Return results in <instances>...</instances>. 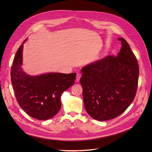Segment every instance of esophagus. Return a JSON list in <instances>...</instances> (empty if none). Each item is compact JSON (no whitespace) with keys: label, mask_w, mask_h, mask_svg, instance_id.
I'll return each mask as SVG.
<instances>
[{"label":"esophagus","mask_w":152,"mask_h":152,"mask_svg":"<svg viewBox=\"0 0 152 152\" xmlns=\"http://www.w3.org/2000/svg\"><path fill=\"white\" fill-rule=\"evenodd\" d=\"M80 77H81L80 73H77V78H76V81H77V82H79Z\"/></svg>","instance_id":"esophagus-1"}]
</instances>
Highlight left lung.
Instances as JSON below:
<instances>
[{
	"mask_svg": "<svg viewBox=\"0 0 152 152\" xmlns=\"http://www.w3.org/2000/svg\"><path fill=\"white\" fill-rule=\"evenodd\" d=\"M118 39L122 47L116 57L108 55L81 69L85 108L99 121L121 115L133 102L137 88V61L127 41Z\"/></svg>",
	"mask_w": 152,
	"mask_h": 152,
	"instance_id": "left-lung-1",
	"label": "left lung"
}]
</instances>
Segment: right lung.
<instances>
[{"mask_svg":"<svg viewBox=\"0 0 152 152\" xmlns=\"http://www.w3.org/2000/svg\"><path fill=\"white\" fill-rule=\"evenodd\" d=\"M24 41L17 50L11 67V82L21 108L31 117L40 121L51 118L61 107V96L73 85L76 73L50 72L30 75L23 71Z\"/></svg>","mask_w":152,"mask_h":152,"instance_id":"add662e5","label":"right lung"}]
</instances>
